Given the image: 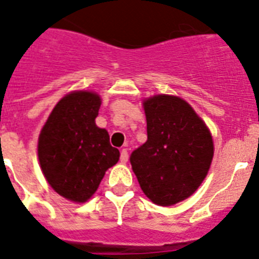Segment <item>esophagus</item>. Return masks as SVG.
Instances as JSON below:
<instances>
[{
  "instance_id": "esophagus-1",
  "label": "esophagus",
  "mask_w": 259,
  "mask_h": 259,
  "mask_svg": "<svg viewBox=\"0 0 259 259\" xmlns=\"http://www.w3.org/2000/svg\"><path fill=\"white\" fill-rule=\"evenodd\" d=\"M127 159H129V154H127V150H126V148H122V150H121V156H120L121 163L125 164L127 161Z\"/></svg>"
}]
</instances>
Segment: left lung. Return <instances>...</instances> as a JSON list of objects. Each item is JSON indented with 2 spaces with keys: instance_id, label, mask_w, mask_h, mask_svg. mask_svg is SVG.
<instances>
[{
  "instance_id": "obj_1",
  "label": "left lung",
  "mask_w": 259,
  "mask_h": 259,
  "mask_svg": "<svg viewBox=\"0 0 259 259\" xmlns=\"http://www.w3.org/2000/svg\"><path fill=\"white\" fill-rule=\"evenodd\" d=\"M147 141L130 156L132 169L146 197L173 206L194 194L213 157L211 132L186 100L157 94L142 100Z\"/></svg>"
}]
</instances>
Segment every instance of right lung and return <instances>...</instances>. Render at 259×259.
I'll list each match as a JSON object with an SVG mask.
<instances>
[{"label": "right lung", "mask_w": 259, "mask_h": 259, "mask_svg": "<svg viewBox=\"0 0 259 259\" xmlns=\"http://www.w3.org/2000/svg\"><path fill=\"white\" fill-rule=\"evenodd\" d=\"M100 105L98 92H69L40 130L37 157L42 175L57 194L74 203L89 201L105 172L120 159L107 130L95 122Z\"/></svg>", "instance_id": "add662e5"}]
</instances>
